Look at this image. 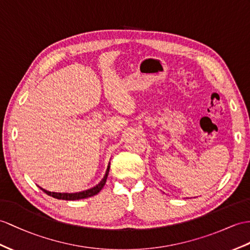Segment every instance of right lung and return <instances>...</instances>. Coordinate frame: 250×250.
Returning a JSON list of instances; mask_svg holds the SVG:
<instances>
[{
  "label": "right lung",
  "mask_w": 250,
  "mask_h": 250,
  "mask_svg": "<svg viewBox=\"0 0 250 250\" xmlns=\"http://www.w3.org/2000/svg\"><path fill=\"white\" fill-rule=\"evenodd\" d=\"M109 168H110V162L108 163V167L106 169V173L104 175V177L103 179L97 184L96 186H94L93 188H88V190H84V191H81V192H75V193H60V192H51V191H47L45 188H42L41 187H39L42 191L44 193H46L47 195H50L54 198H57V199H63V200H78V199H83V198H88L91 196H94L96 195L97 193H99L103 188H104L105 184H106V180L108 177V174H109Z\"/></svg>",
  "instance_id": "add662e5"
}]
</instances>
